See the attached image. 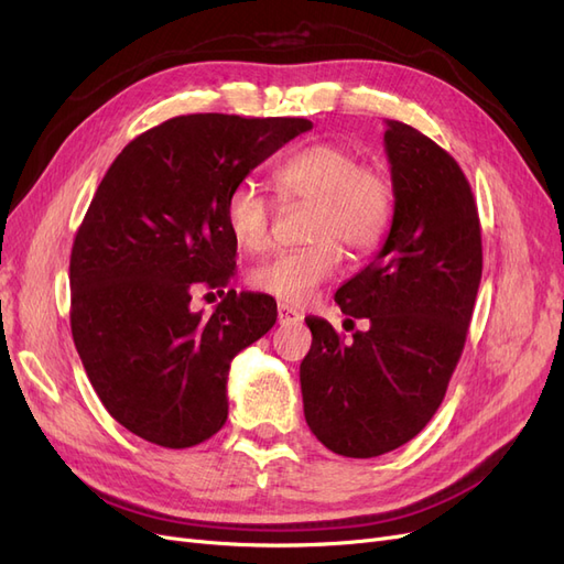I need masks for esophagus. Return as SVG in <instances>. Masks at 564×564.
<instances>
[{
  "label": "esophagus",
  "instance_id": "esophagus-1",
  "mask_svg": "<svg viewBox=\"0 0 564 564\" xmlns=\"http://www.w3.org/2000/svg\"><path fill=\"white\" fill-rule=\"evenodd\" d=\"M278 319H280V324H299V322H303V315L296 308H292V305L280 303L278 305Z\"/></svg>",
  "mask_w": 564,
  "mask_h": 564
}]
</instances>
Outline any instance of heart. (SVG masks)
<instances>
[{
    "instance_id": "b5f03b06",
    "label": "heart",
    "mask_w": 564,
    "mask_h": 564,
    "mask_svg": "<svg viewBox=\"0 0 564 564\" xmlns=\"http://www.w3.org/2000/svg\"><path fill=\"white\" fill-rule=\"evenodd\" d=\"M272 183L282 199L313 202L308 237L313 245L270 256L251 270V284L282 303H305L334 278L344 245L352 253L377 249L395 214V187L386 172L365 166L340 143H315L284 158ZM272 202L253 183L232 187L226 199V226L235 245L261 251L268 245Z\"/></svg>"
}]
</instances>
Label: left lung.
Returning a JSON list of instances; mask_svg holds the SVG:
<instances>
[{"label":"left lung","instance_id":"8db88e82","mask_svg":"<svg viewBox=\"0 0 564 564\" xmlns=\"http://www.w3.org/2000/svg\"><path fill=\"white\" fill-rule=\"evenodd\" d=\"M395 214L373 261L336 303L369 327L340 338L305 317L303 414L334 454L371 458L416 437L445 400L482 278L480 218L460 166L414 127L386 119ZM352 322V319H350Z\"/></svg>","mask_w":564,"mask_h":564}]
</instances>
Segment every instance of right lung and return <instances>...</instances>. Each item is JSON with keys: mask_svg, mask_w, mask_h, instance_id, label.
I'll return each mask as SVG.
<instances>
[{"mask_svg": "<svg viewBox=\"0 0 564 564\" xmlns=\"http://www.w3.org/2000/svg\"><path fill=\"white\" fill-rule=\"evenodd\" d=\"M311 129L183 115L135 135L100 181L73 245L70 327L96 395L133 435L185 449L224 429L232 357L275 324L278 303L230 289L204 315L191 299L235 272L232 187Z\"/></svg>", "mask_w": 564, "mask_h": 564, "instance_id": "add662e5", "label": "right lung"}]
</instances>
